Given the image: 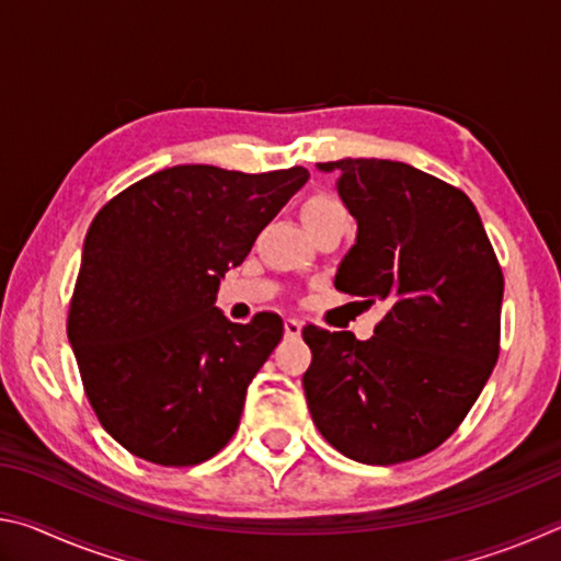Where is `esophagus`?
I'll use <instances>...</instances> for the list:
<instances>
[{"label":"esophagus","mask_w":561,"mask_h":561,"mask_svg":"<svg viewBox=\"0 0 561 561\" xmlns=\"http://www.w3.org/2000/svg\"><path fill=\"white\" fill-rule=\"evenodd\" d=\"M284 334L297 339L301 334V321L299 319H284Z\"/></svg>","instance_id":"34e87169"}]
</instances>
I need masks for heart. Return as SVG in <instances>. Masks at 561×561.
Masks as SVG:
<instances>
[{"label": "heart", "instance_id": "b5f03b06", "mask_svg": "<svg viewBox=\"0 0 561 561\" xmlns=\"http://www.w3.org/2000/svg\"><path fill=\"white\" fill-rule=\"evenodd\" d=\"M331 215H346V210H344V205L336 201V197L324 195V193L311 195L301 207V217H304V222H307V227L319 222V220H324V217H331Z\"/></svg>", "mask_w": 561, "mask_h": 561}]
</instances>
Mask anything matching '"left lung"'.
<instances>
[{
	"instance_id": "obj_1",
	"label": "left lung",
	"mask_w": 561,
	"mask_h": 561,
	"mask_svg": "<svg viewBox=\"0 0 561 561\" xmlns=\"http://www.w3.org/2000/svg\"><path fill=\"white\" fill-rule=\"evenodd\" d=\"M358 225L336 289L386 304L374 336L304 327V396L319 433L346 458L405 462L438 448L468 415L500 354L502 279L462 190L378 158L319 163Z\"/></svg>"
}]
</instances>
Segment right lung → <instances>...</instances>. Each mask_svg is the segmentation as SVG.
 Here are the masks:
<instances>
[{"mask_svg": "<svg viewBox=\"0 0 561 561\" xmlns=\"http://www.w3.org/2000/svg\"><path fill=\"white\" fill-rule=\"evenodd\" d=\"M307 180L301 165H175L93 217L66 334L93 413L128 453L187 468L230 443L284 327L272 311L232 324L217 287Z\"/></svg>", "mask_w": 561, "mask_h": 561, "instance_id": "right-lung-1", "label": "right lung"}]
</instances>
